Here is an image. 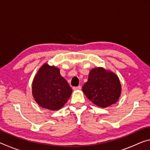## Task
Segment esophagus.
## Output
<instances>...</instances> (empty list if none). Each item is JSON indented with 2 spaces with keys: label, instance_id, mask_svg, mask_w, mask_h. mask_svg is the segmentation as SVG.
I'll list each match as a JSON object with an SVG mask.
<instances>
[{
  "label": "esophagus",
  "instance_id": "obj_1",
  "mask_svg": "<svg viewBox=\"0 0 150 150\" xmlns=\"http://www.w3.org/2000/svg\"><path fill=\"white\" fill-rule=\"evenodd\" d=\"M81 88V86H78V87H74L73 88V89L74 91H77V90H80Z\"/></svg>",
  "mask_w": 150,
  "mask_h": 150
}]
</instances>
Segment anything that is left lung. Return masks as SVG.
<instances>
[{
    "label": "left lung",
    "instance_id": "obj_1",
    "mask_svg": "<svg viewBox=\"0 0 150 150\" xmlns=\"http://www.w3.org/2000/svg\"><path fill=\"white\" fill-rule=\"evenodd\" d=\"M83 92L93 104L106 108L117 102L122 91L119 78L115 73L103 67L91 69Z\"/></svg>",
    "mask_w": 150,
    "mask_h": 150
}]
</instances>
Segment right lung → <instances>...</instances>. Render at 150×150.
Listing matches in <instances>:
<instances>
[{"label": "right lung", "mask_w": 150, "mask_h": 150, "mask_svg": "<svg viewBox=\"0 0 150 150\" xmlns=\"http://www.w3.org/2000/svg\"><path fill=\"white\" fill-rule=\"evenodd\" d=\"M32 93L39 106L55 111L63 107L67 102L72 89L61 75L59 68L44 63L34 78Z\"/></svg>", "instance_id": "add662e5"}]
</instances>
